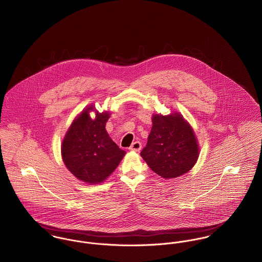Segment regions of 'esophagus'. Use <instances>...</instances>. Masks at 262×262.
Wrapping results in <instances>:
<instances>
[{
  "mask_svg": "<svg viewBox=\"0 0 262 262\" xmlns=\"http://www.w3.org/2000/svg\"><path fill=\"white\" fill-rule=\"evenodd\" d=\"M141 147H142L141 143L139 142V141H135V142L132 143V145L129 147V150L138 152V151H140V150H141Z\"/></svg>",
  "mask_w": 262,
  "mask_h": 262,
  "instance_id": "obj_1",
  "label": "esophagus"
}]
</instances>
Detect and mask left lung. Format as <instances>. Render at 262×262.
<instances>
[{
    "label": "left lung",
    "instance_id": "1",
    "mask_svg": "<svg viewBox=\"0 0 262 262\" xmlns=\"http://www.w3.org/2000/svg\"><path fill=\"white\" fill-rule=\"evenodd\" d=\"M153 126L141 156L163 178L188 172L197 161L199 148L190 126L179 114L154 115Z\"/></svg>",
    "mask_w": 262,
    "mask_h": 262
}]
</instances>
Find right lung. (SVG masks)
Returning a JSON list of instances; mask_svg holds the SVG:
<instances>
[{
	"instance_id": "obj_1",
	"label": "right lung",
	"mask_w": 262,
	"mask_h": 262,
	"mask_svg": "<svg viewBox=\"0 0 262 262\" xmlns=\"http://www.w3.org/2000/svg\"><path fill=\"white\" fill-rule=\"evenodd\" d=\"M87 108L73 122L62 144L66 167L78 179L96 184L105 180L119 165L125 151L106 132L108 113H97L91 119Z\"/></svg>"
}]
</instances>
